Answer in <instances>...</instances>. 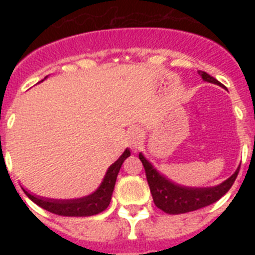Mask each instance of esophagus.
I'll return each instance as SVG.
<instances>
[{"label":"esophagus","instance_id":"34e87169","mask_svg":"<svg viewBox=\"0 0 255 255\" xmlns=\"http://www.w3.org/2000/svg\"><path fill=\"white\" fill-rule=\"evenodd\" d=\"M126 141L131 148H136L141 143V131L136 128L130 129L126 135Z\"/></svg>","mask_w":255,"mask_h":255}]
</instances>
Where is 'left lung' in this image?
<instances>
[{
  "label": "left lung",
  "instance_id": "obj_1",
  "mask_svg": "<svg viewBox=\"0 0 255 255\" xmlns=\"http://www.w3.org/2000/svg\"><path fill=\"white\" fill-rule=\"evenodd\" d=\"M198 74L206 82L221 85L218 80H216L213 76L204 73L202 70H199ZM139 159L141 161L144 170H145V176H147L148 185H149L150 193H152L153 202L159 209L166 213H170V215H179V213L197 211V209L217 202L233 186L238 177L239 170H240L238 168L233 176L213 188H185V186L176 185V184L168 181L162 175H159L152 164L144 158L141 153L139 154Z\"/></svg>",
  "mask_w": 255,
  "mask_h": 255
}]
</instances>
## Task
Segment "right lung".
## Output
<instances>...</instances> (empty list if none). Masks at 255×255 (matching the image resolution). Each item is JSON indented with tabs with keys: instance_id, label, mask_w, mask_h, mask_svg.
Listing matches in <instances>:
<instances>
[{
	"instance_id": "1",
	"label": "right lung",
	"mask_w": 255,
	"mask_h": 255,
	"mask_svg": "<svg viewBox=\"0 0 255 255\" xmlns=\"http://www.w3.org/2000/svg\"><path fill=\"white\" fill-rule=\"evenodd\" d=\"M46 79V78H44ZM130 155V150L126 149L123 153L120 158L117 159L114 164L110 166L107 173L102 184L93 194L88 197L80 198V199L71 200H56V199H46V198H39L31 195L26 190H24L28 198L33 200L35 204L42 207L46 211L55 213L58 216H69V217H87V216L98 215L105 211L111 202L112 191H114L115 184H116L117 175L121 168V164Z\"/></svg>"
}]
</instances>
